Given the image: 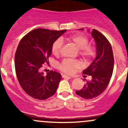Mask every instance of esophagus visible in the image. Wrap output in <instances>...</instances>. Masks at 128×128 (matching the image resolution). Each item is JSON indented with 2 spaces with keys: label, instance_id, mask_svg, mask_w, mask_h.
Instances as JSON below:
<instances>
[{
  "label": "esophagus",
  "instance_id": "esophagus-1",
  "mask_svg": "<svg viewBox=\"0 0 128 128\" xmlns=\"http://www.w3.org/2000/svg\"><path fill=\"white\" fill-rule=\"evenodd\" d=\"M62 77V78H69V79H70V78H72L71 77H69V76H66V75H63Z\"/></svg>",
  "mask_w": 128,
  "mask_h": 128
}]
</instances>
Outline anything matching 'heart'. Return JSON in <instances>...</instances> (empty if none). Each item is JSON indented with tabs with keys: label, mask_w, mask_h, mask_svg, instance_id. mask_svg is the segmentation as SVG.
<instances>
[{
	"label": "heart",
	"mask_w": 128,
	"mask_h": 128,
	"mask_svg": "<svg viewBox=\"0 0 128 128\" xmlns=\"http://www.w3.org/2000/svg\"><path fill=\"white\" fill-rule=\"evenodd\" d=\"M66 40L78 49L79 54L84 59H88L94 56L95 53V48L92 45L88 44V40L87 37L82 34H76L66 38ZM61 40L58 39L52 44L51 48L52 53L54 56H58L60 53L62 47ZM80 67V64L77 60H64L59 66V69L67 74H72L76 69Z\"/></svg>",
	"instance_id": "heart-1"
}]
</instances>
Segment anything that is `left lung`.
<instances>
[{"label":"left lung","instance_id":"8db88e82","mask_svg":"<svg viewBox=\"0 0 128 128\" xmlns=\"http://www.w3.org/2000/svg\"><path fill=\"white\" fill-rule=\"evenodd\" d=\"M78 30H83L84 28ZM91 36L96 44V58L83 70V74L91 76L92 78L90 80L83 79L85 81L84 87L76 92L77 95L87 100L97 97L104 92L109 84L114 67L113 50L108 40L95 29L91 32Z\"/></svg>","mask_w":128,"mask_h":128}]
</instances>
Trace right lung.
Masks as SVG:
<instances>
[{"mask_svg": "<svg viewBox=\"0 0 128 128\" xmlns=\"http://www.w3.org/2000/svg\"><path fill=\"white\" fill-rule=\"evenodd\" d=\"M66 32L37 28L19 42L15 56L16 77L23 90L34 98L46 100L56 93L62 78L60 74L51 70L44 76L40 69L48 62L52 44Z\"/></svg>", "mask_w": 128, "mask_h": 128, "instance_id": "add662e5", "label": "right lung"}]
</instances>
